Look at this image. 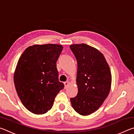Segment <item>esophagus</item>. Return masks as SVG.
Returning a JSON list of instances; mask_svg holds the SVG:
<instances>
[{"instance_id":"1","label":"esophagus","mask_w":134,"mask_h":134,"mask_svg":"<svg viewBox=\"0 0 134 134\" xmlns=\"http://www.w3.org/2000/svg\"><path fill=\"white\" fill-rule=\"evenodd\" d=\"M64 86H65V89H66V88L68 87V86L69 85V81H65V82L64 83Z\"/></svg>"}]
</instances>
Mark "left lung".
Wrapping results in <instances>:
<instances>
[{
  "instance_id": "obj_1",
  "label": "left lung",
  "mask_w": 134,
  "mask_h": 134,
  "mask_svg": "<svg viewBox=\"0 0 134 134\" xmlns=\"http://www.w3.org/2000/svg\"><path fill=\"white\" fill-rule=\"evenodd\" d=\"M70 48L77 62V96L70 98L71 105L81 115L98 109L109 93L112 76L105 57L85 44H73Z\"/></svg>"
}]
</instances>
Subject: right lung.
Listing matches in <instances>:
<instances>
[{"instance_id":"right-lung-1","label":"right lung","mask_w":134,"mask_h":134,"mask_svg":"<svg viewBox=\"0 0 134 134\" xmlns=\"http://www.w3.org/2000/svg\"><path fill=\"white\" fill-rule=\"evenodd\" d=\"M63 49L58 44L34 45L27 48L18 60L14 83L25 107L35 114H44L64 87L59 81L57 61Z\"/></svg>"}]
</instances>
